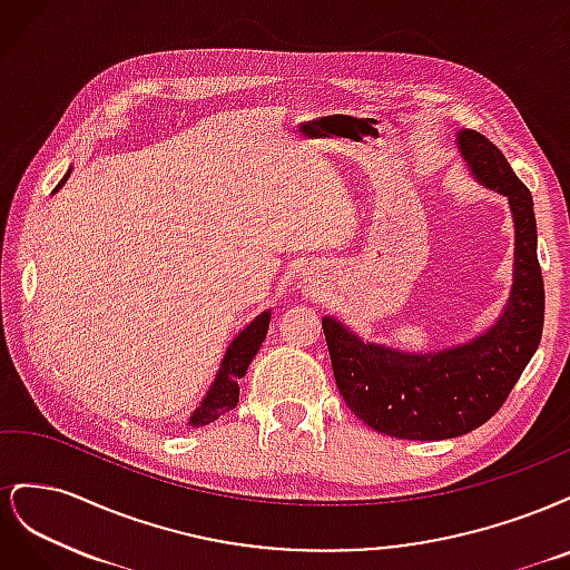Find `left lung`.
<instances>
[{
    "mask_svg": "<svg viewBox=\"0 0 570 570\" xmlns=\"http://www.w3.org/2000/svg\"><path fill=\"white\" fill-rule=\"evenodd\" d=\"M471 178L507 197L513 220V283L497 321L473 340L438 352H406L356 335L323 316L335 383L354 416L400 440H450L490 421L504 404L544 323V283L538 264L532 197L488 137L456 132Z\"/></svg>",
    "mask_w": 570,
    "mask_h": 570,
    "instance_id": "8db88e82",
    "label": "left lung"
}]
</instances>
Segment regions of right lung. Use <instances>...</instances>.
I'll return each instance as SVG.
<instances>
[{
	"mask_svg": "<svg viewBox=\"0 0 570 570\" xmlns=\"http://www.w3.org/2000/svg\"><path fill=\"white\" fill-rule=\"evenodd\" d=\"M68 176H71V168H68V174L55 187V193L63 187ZM268 323H271V308L258 314L249 325H245L243 331L235 335V340L228 344L226 354H223V358H220V368L214 377L209 392L204 394L202 404L193 413H189V419H187L189 428L209 425L216 419H220L223 413H228L230 409L237 406V400H239L237 381L247 373L252 358L256 356L258 347H262V342L266 340Z\"/></svg>",
	"mask_w": 570,
	"mask_h": 570,
	"instance_id": "1",
	"label": "right lung"
}]
</instances>
